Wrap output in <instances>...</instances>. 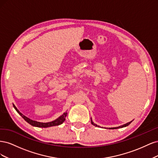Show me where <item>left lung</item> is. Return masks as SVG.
Listing matches in <instances>:
<instances>
[{"mask_svg": "<svg viewBox=\"0 0 158 158\" xmlns=\"http://www.w3.org/2000/svg\"><path fill=\"white\" fill-rule=\"evenodd\" d=\"M132 122V121H131V122H129V123H127V124H125V125H121V126H119V127H114V128H115V129H117V128H123V127H127V126H128V125H130V124ZM91 123H92V125H94V126H95V127H99V126H98L96 124H95L93 121H92V118H91Z\"/></svg>", "mask_w": 158, "mask_h": 158, "instance_id": "8db88e82", "label": "left lung"}]
</instances>
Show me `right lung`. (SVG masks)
Wrapping results in <instances>:
<instances>
[{"mask_svg": "<svg viewBox=\"0 0 158 158\" xmlns=\"http://www.w3.org/2000/svg\"><path fill=\"white\" fill-rule=\"evenodd\" d=\"M13 106L14 107V109H16V111L19 113V114L24 119V120L28 123L29 124H30L31 125L33 126V127H41V128H47V127H53V126H58L61 125L64 121L66 115H67V113L65 112L60 117H59L58 118H56V120L51 121V122H49V123H41V122H37L35 121H33L31 119L27 118V117H26L25 115H23L22 113H21L20 111H18V109L16 108V107L13 105Z\"/></svg>", "mask_w": 158, "mask_h": 158, "instance_id": "add662e5", "label": "right lung"}]
</instances>
